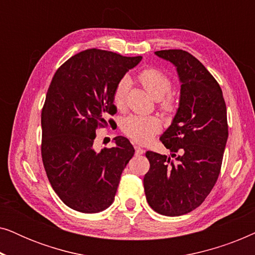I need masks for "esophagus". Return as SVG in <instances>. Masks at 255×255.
I'll list each match as a JSON object with an SVG mask.
<instances>
[{
    "instance_id": "1",
    "label": "esophagus",
    "mask_w": 255,
    "mask_h": 255,
    "mask_svg": "<svg viewBox=\"0 0 255 255\" xmlns=\"http://www.w3.org/2000/svg\"><path fill=\"white\" fill-rule=\"evenodd\" d=\"M134 149H135V153H137V154H144L145 153V149L141 148L140 146H134Z\"/></svg>"
}]
</instances>
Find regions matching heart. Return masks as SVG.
Listing matches in <instances>:
<instances>
[{
    "instance_id": "b5f03b06",
    "label": "heart",
    "mask_w": 255,
    "mask_h": 255,
    "mask_svg": "<svg viewBox=\"0 0 255 255\" xmlns=\"http://www.w3.org/2000/svg\"><path fill=\"white\" fill-rule=\"evenodd\" d=\"M139 82L144 87L153 99L160 101V108L167 113L175 110L177 101L173 94L169 93L172 89L173 81L166 73L156 68L144 69L138 76ZM128 80L123 78L118 81L113 92V103L117 109H123L127 102ZM161 124L155 117L137 116L131 115L124 118L121 123V128L128 138L135 142H147L158 133Z\"/></svg>"
}]
</instances>
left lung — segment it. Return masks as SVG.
I'll return each instance as SVG.
<instances>
[{
    "label": "left lung",
    "mask_w": 255,
    "mask_h": 255,
    "mask_svg": "<svg viewBox=\"0 0 255 255\" xmlns=\"http://www.w3.org/2000/svg\"><path fill=\"white\" fill-rule=\"evenodd\" d=\"M176 66L180 106L160 140L172 158L147 151L146 200L163 216H181L203 203L217 182L229 135L226 104L219 83L194 55L183 50L156 51Z\"/></svg>",
    "instance_id": "8db88e82"
}]
</instances>
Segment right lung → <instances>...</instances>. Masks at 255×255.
<instances>
[{"label": "right lung", "instance_id": "1", "mask_svg": "<svg viewBox=\"0 0 255 255\" xmlns=\"http://www.w3.org/2000/svg\"><path fill=\"white\" fill-rule=\"evenodd\" d=\"M142 57L89 48L54 73L41 110V158L55 194L73 210L95 214L111 205L122 172L134 154L128 139L96 152V130L113 124V92ZM113 127V125H111Z\"/></svg>", "mask_w": 255, "mask_h": 255}]
</instances>
